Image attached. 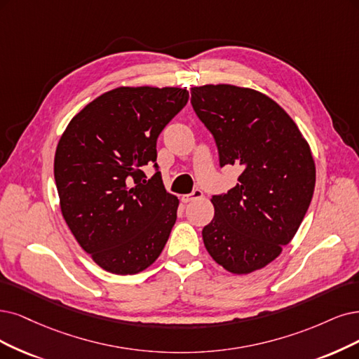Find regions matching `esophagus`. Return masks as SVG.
<instances>
[{"instance_id": "1", "label": "esophagus", "mask_w": 359, "mask_h": 359, "mask_svg": "<svg viewBox=\"0 0 359 359\" xmlns=\"http://www.w3.org/2000/svg\"><path fill=\"white\" fill-rule=\"evenodd\" d=\"M203 196H204V194H203L201 189H194L192 194L184 195L182 200H183V203H191V201H195V200H200V198H203Z\"/></svg>"}]
</instances>
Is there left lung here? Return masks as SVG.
<instances>
[{
	"label": "left lung",
	"mask_w": 359,
	"mask_h": 359,
	"mask_svg": "<svg viewBox=\"0 0 359 359\" xmlns=\"http://www.w3.org/2000/svg\"><path fill=\"white\" fill-rule=\"evenodd\" d=\"M191 103L215 136L220 165L243 172L215 195L203 229L208 255L236 275L262 269L296 235L315 188L309 143L291 116L263 93L231 84L191 88Z\"/></svg>",
	"instance_id": "1"
}]
</instances>
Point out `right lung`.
I'll return each instance as SVG.
<instances>
[{
	"mask_svg": "<svg viewBox=\"0 0 359 359\" xmlns=\"http://www.w3.org/2000/svg\"><path fill=\"white\" fill-rule=\"evenodd\" d=\"M179 87H116L79 111L55 155L62 216L104 271L135 275L161 255L177 217V196L156 165L159 133L188 103Z\"/></svg>",
	"mask_w": 359,
	"mask_h": 359,
	"instance_id": "obj_1",
	"label": "right lung"
}]
</instances>
